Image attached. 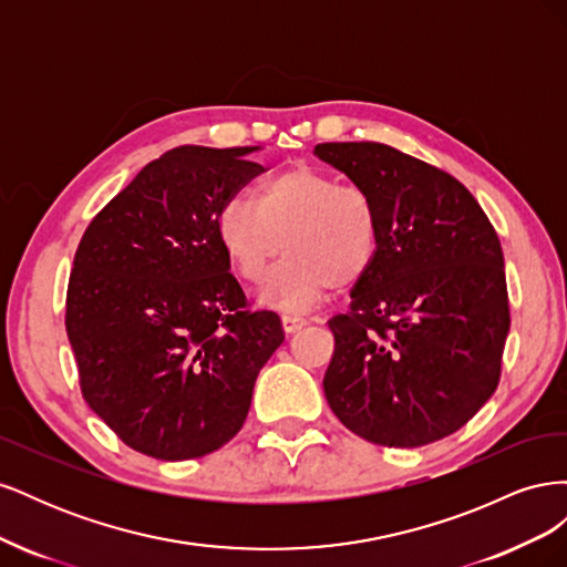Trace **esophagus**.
Returning <instances> with one entry per match:
<instances>
[{"label":"esophagus","instance_id":"34e87169","mask_svg":"<svg viewBox=\"0 0 567 567\" xmlns=\"http://www.w3.org/2000/svg\"><path fill=\"white\" fill-rule=\"evenodd\" d=\"M281 323H284V331H286V333H298V331H302L305 326L310 323V321H307L305 317H298V315H284V317H281Z\"/></svg>","mask_w":567,"mask_h":567}]
</instances>
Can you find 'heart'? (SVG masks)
<instances>
[{"instance_id": "1", "label": "heart", "mask_w": 567, "mask_h": 567, "mask_svg": "<svg viewBox=\"0 0 567 567\" xmlns=\"http://www.w3.org/2000/svg\"><path fill=\"white\" fill-rule=\"evenodd\" d=\"M269 271L260 300L274 310L302 312L331 286H348L369 269L379 246L371 198L357 186L338 184L321 169L296 165L265 179L255 205L231 198L217 217V241L246 281Z\"/></svg>"}]
</instances>
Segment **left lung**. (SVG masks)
Masks as SVG:
<instances>
[{
	"instance_id": "obj_1",
	"label": "left lung",
	"mask_w": 567,
	"mask_h": 567,
	"mask_svg": "<svg viewBox=\"0 0 567 567\" xmlns=\"http://www.w3.org/2000/svg\"><path fill=\"white\" fill-rule=\"evenodd\" d=\"M315 156L371 198L373 262L329 321L323 394L340 423L383 447H423L466 425L496 390L508 336L499 236L452 175L375 142Z\"/></svg>"
}]
</instances>
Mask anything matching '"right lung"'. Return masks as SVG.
Instances as JSON below:
<instances>
[{
    "mask_svg": "<svg viewBox=\"0 0 567 567\" xmlns=\"http://www.w3.org/2000/svg\"><path fill=\"white\" fill-rule=\"evenodd\" d=\"M260 146H179L148 163L84 231L65 331L87 404L127 447L163 461L227 444L284 342L248 312L217 241L219 210L262 173Z\"/></svg>",
    "mask_w": 567,
    "mask_h": 567,
    "instance_id": "right-lung-1",
    "label": "right lung"
}]
</instances>
